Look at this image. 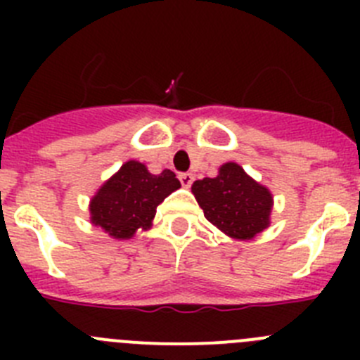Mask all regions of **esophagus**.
<instances>
[{"label":"esophagus","mask_w":360,"mask_h":360,"mask_svg":"<svg viewBox=\"0 0 360 360\" xmlns=\"http://www.w3.org/2000/svg\"><path fill=\"white\" fill-rule=\"evenodd\" d=\"M180 184H182V187H186V189H189L191 184H193V180H195V176L191 173H180Z\"/></svg>","instance_id":"34e87169"}]
</instances>
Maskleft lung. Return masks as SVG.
<instances>
[{"mask_svg": "<svg viewBox=\"0 0 360 360\" xmlns=\"http://www.w3.org/2000/svg\"><path fill=\"white\" fill-rule=\"evenodd\" d=\"M191 191L205 218L234 240H252L270 225V191L234 162L221 165L218 176L196 180Z\"/></svg>", "mask_w": 360, "mask_h": 360, "instance_id": "obj_1", "label": "left lung"}]
</instances>
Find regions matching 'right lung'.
Returning a JSON list of instances; mask_svg holds the SVG:
<instances>
[{"label": "right lung", "instance_id": "add662e5", "mask_svg": "<svg viewBox=\"0 0 360 360\" xmlns=\"http://www.w3.org/2000/svg\"><path fill=\"white\" fill-rule=\"evenodd\" d=\"M178 187L171 169L151 174L141 162H126L91 198V224L115 240H129L139 229L151 227L157 207Z\"/></svg>", "mask_w": 360, "mask_h": 360}]
</instances>
